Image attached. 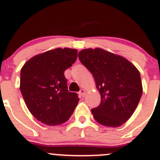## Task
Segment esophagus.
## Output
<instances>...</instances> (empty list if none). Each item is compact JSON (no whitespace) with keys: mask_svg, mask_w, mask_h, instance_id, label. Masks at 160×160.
<instances>
[{"mask_svg":"<svg viewBox=\"0 0 160 160\" xmlns=\"http://www.w3.org/2000/svg\"><path fill=\"white\" fill-rule=\"evenodd\" d=\"M79 93H80V95H81L82 97H85L86 96V90H84V89H82V90H80V92H79Z\"/></svg>","mask_w":160,"mask_h":160,"instance_id":"34e87169","label":"esophagus"}]
</instances>
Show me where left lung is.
I'll return each mask as SVG.
<instances>
[{
  "label": "left lung",
  "instance_id": "8db88e82",
  "mask_svg": "<svg viewBox=\"0 0 160 160\" xmlns=\"http://www.w3.org/2000/svg\"><path fill=\"white\" fill-rule=\"evenodd\" d=\"M78 58L101 94V104L91 110L94 119L107 127L121 126L132 117L143 93L139 70L123 56L99 48L82 50Z\"/></svg>",
  "mask_w": 160,
  "mask_h": 160
}]
</instances>
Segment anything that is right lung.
<instances>
[{
	"mask_svg": "<svg viewBox=\"0 0 160 160\" xmlns=\"http://www.w3.org/2000/svg\"><path fill=\"white\" fill-rule=\"evenodd\" d=\"M78 51L55 48L35 55L20 70V89L31 113L47 125L68 121L79 98L67 90L64 71L77 59Z\"/></svg>",
	"mask_w": 160,
	"mask_h": 160,
	"instance_id": "add662e5",
	"label": "right lung"
}]
</instances>
